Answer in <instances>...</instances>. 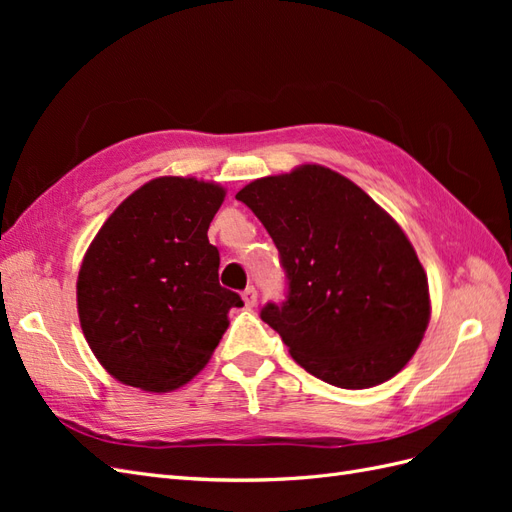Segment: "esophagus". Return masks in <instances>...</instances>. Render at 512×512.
<instances>
[{
    "label": "esophagus",
    "instance_id": "1",
    "mask_svg": "<svg viewBox=\"0 0 512 512\" xmlns=\"http://www.w3.org/2000/svg\"><path fill=\"white\" fill-rule=\"evenodd\" d=\"M243 301H245V307H256V303H258V290L254 288V286H247L245 290H243Z\"/></svg>",
    "mask_w": 512,
    "mask_h": 512
}]
</instances>
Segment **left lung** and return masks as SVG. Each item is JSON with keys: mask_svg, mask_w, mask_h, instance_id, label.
<instances>
[{"mask_svg": "<svg viewBox=\"0 0 512 512\" xmlns=\"http://www.w3.org/2000/svg\"><path fill=\"white\" fill-rule=\"evenodd\" d=\"M237 200L280 252L286 299L260 318L292 359L339 389H369L401 371L427 329L429 288L391 215L318 164L256 179Z\"/></svg>", "mask_w": 512, "mask_h": 512, "instance_id": "8db88e82", "label": "left lung"}]
</instances>
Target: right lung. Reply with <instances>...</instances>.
<instances>
[{
	"label": "right lung",
	"instance_id": "obj_1",
	"mask_svg": "<svg viewBox=\"0 0 512 512\" xmlns=\"http://www.w3.org/2000/svg\"><path fill=\"white\" fill-rule=\"evenodd\" d=\"M224 203L215 183L160 177L104 222L76 282L81 329L119 382L166 393L192 380L228 327L237 292L220 286L207 230Z\"/></svg>",
	"mask_w": 512,
	"mask_h": 512
}]
</instances>
